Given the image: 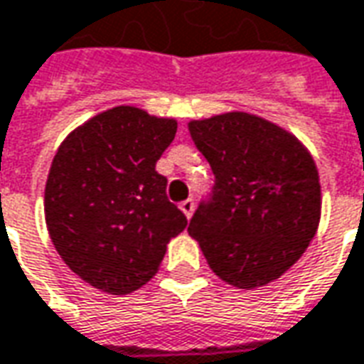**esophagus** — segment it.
Wrapping results in <instances>:
<instances>
[{
    "mask_svg": "<svg viewBox=\"0 0 364 364\" xmlns=\"http://www.w3.org/2000/svg\"><path fill=\"white\" fill-rule=\"evenodd\" d=\"M180 210L184 212L186 218H192V214H194V200L188 198L184 202H180Z\"/></svg>",
    "mask_w": 364,
    "mask_h": 364,
    "instance_id": "obj_1",
    "label": "esophagus"
}]
</instances>
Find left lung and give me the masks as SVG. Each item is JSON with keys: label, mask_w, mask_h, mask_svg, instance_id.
Returning <instances> with one entry per match:
<instances>
[{"label": "left lung", "mask_w": 364, "mask_h": 364, "mask_svg": "<svg viewBox=\"0 0 364 364\" xmlns=\"http://www.w3.org/2000/svg\"><path fill=\"white\" fill-rule=\"evenodd\" d=\"M188 130L216 178L188 234L212 272L236 289L280 279L321 222V182L311 152L294 134L246 112L192 119Z\"/></svg>", "instance_id": "8db88e82"}]
</instances>
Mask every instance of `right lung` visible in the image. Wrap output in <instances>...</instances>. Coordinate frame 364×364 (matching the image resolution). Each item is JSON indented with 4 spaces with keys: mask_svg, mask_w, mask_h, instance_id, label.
<instances>
[{
    "mask_svg": "<svg viewBox=\"0 0 364 364\" xmlns=\"http://www.w3.org/2000/svg\"><path fill=\"white\" fill-rule=\"evenodd\" d=\"M176 128L174 118L116 106L60 144L46 182V224L58 255L90 287L138 290L186 228V216L166 196L168 180L156 172Z\"/></svg>",
    "mask_w": 364,
    "mask_h": 364,
    "instance_id": "add662e5",
    "label": "right lung"
}]
</instances>
